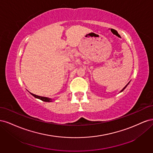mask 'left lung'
<instances>
[{
	"mask_svg": "<svg viewBox=\"0 0 153 153\" xmlns=\"http://www.w3.org/2000/svg\"><path fill=\"white\" fill-rule=\"evenodd\" d=\"M128 84H129V83H128V84H127V85H126V86H125V87H124V88H123V89H122V90H121V92H123V91H124V89H125V88H126V87H127V85H128Z\"/></svg>",
	"mask_w": 153,
	"mask_h": 153,
	"instance_id": "1",
	"label": "left lung"
}]
</instances>
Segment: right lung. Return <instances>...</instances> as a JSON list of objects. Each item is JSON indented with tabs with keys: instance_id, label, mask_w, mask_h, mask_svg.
<instances>
[{
	"instance_id": "right-lung-1",
	"label": "right lung",
	"mask_w": 153,
	"mask_h": 153,
	"mask_svg": "<svg viewBox=\"0 0 153 153\" xmlns=\"http://www.w3.org/2000/svg\"><path fill=\"white\" fill-rule=\"evenodd\" d=\"M30 93L32 96H34L35 98H38V99H39V100H42V101H45V102H51V101H52V100L51 99V98H47V97H43V96H40L36 95V94H34L31 93V92H30Z\"/></svg>"
}]
</instances>
